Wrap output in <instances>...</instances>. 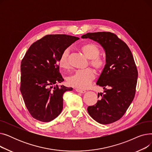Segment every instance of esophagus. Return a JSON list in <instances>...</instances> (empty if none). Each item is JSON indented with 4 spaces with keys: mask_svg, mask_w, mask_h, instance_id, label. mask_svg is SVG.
I'll return each mask as SVG.
<instances>
[{
    "mask_svg": "<svg viewBox=\"0 0 152 152\" xmlns=\"http://www.w3.org/2000/svg\"><path fill=\"white\" fill-rule=\"evenodd\" d=\"M76 91L79 93H81V94H84L86 92L85 90H82V89H76Z\"/></svg>",
    "mask_w": 152,
    "mask_h": 152,
    "instance_id": "obj_1",
    "label": "esophagus"
}]
</instances>
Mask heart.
Here are the masks:
<instances>
[{
    "label": "heart",
    "instance_id": "heart-1",
    "mask_svg": "<svg viewBox=\"0 0 152 152\" xmlns=\"http://www.w3.org/2000/svg\"><path fill=\"white\" fill-rule=\"evenodd\" d=\"M81 50L86 58L91 60V65L97 70H100L104 65V62L98 57L100 54L99 47L94 43H86L83 45ZM69 50H64L59 59V65L62 68L68 67V56ZM95 79V73L91 69L77 70L68 78V83L71 86L79 89H85L88 87Z\"/></svg>",
    "mask_w": 152,
    "mask_h": 152
}]
</instances>
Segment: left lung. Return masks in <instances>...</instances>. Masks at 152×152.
Masks as SVG:
<instances>
[{
  "instance_id": "obj_1",
  "label": "left lung",
  "mask_w": 152,
  "mask_h": 152,
  "mask_svg": "<svg viewBox=\"0 0 152 152\" xmlns=\"http://www.w3.org/2000/svg\"><path fill=\"white\" fill-rule=\"evenodd\" d=\"M81 37L98 42L106 57L96 83L104 92L100 94L96 104L88 107L87 111L100 124L114 123L124 115L135 96L138 72L132 54L126 44L110 32L87 33Z\"/></svg>"
}]
</instances>
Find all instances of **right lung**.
Listing matches in <instances>:
<instances>
[{"label": "right lung", "instance_id": "obj_1", "mask_svg": "<svg viewBox=\"0 0 152 152\" xmlns=\"http://www.w3.org/2000/svg\"><path fill=\"white\" fill-rule=\"evenodd\" d=\"M79 37L47 35L32 44L21 63L20 91L29 112L41 122H50L63 110V95L72 87H61L64 81L58 62L62 52Z\"/></svg>", "mask_w": 152, "mask_h": 152}]
</instances>
